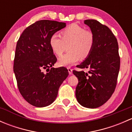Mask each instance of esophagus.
Segmentation results:
<instances>
[{
  "label": "esophagus",
  "instance_id": "obj_1",
  "mask_svg": "<svg viewBox=\"0 0 132 132\" xmlns=\"http://www.w3.org/2000/svg\"><path fill=\"white\" fill-rule=\"evenodd\" d=\"M68 73H69V74H71L72 73V69L71 68H68Z\"/></svg>",
  "mask_w": 132,
  "mask_h": 132
}]
</instances>
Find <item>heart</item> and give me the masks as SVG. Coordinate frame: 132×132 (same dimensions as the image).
Wrapping results in <instances>:
<instances>
[{
	"instance_id": "obj_1",
	"label": "heart",
	"mask_w": 132,
	"mask_h": 132,
	"mask_svg": "<svg viewBox=\"0 0 132 132\" xmlns=\"http://www.w3.org/2000/svg\"><path fill=\"white\" fill-rule=\"evenodd\" d=\"M60 37L53 34L49 39V46L52 52L61 56L68 46V52L59 58V65L69 66L78 62L80 59H84L91 54L94 45V35L90 30L83 27L72 24L60 32Z\"/></svg>"
}]
</instances>
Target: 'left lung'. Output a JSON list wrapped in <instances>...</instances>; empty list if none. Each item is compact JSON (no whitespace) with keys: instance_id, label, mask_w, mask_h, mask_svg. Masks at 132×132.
Returning <instances> with one entry per match:
<instances>
[{"instance_id":"1","label":"left lung","mask_w":132,"mask_h":132,"mask_svg":"<svg viewBox=\"0 0 132 132\" xmlns=\"http://www.w3.org/2000/svg\"><path fill=\"white\" fill-rule=\"evenodd\" d=\"M94 35V45L89 55L77 67L87 69L73 73L78 78L75 95L83 107L95 109L107 102L115 91L120 68L118 41L106 25L96 20H86Z\"/></svg>"}]
</instances>
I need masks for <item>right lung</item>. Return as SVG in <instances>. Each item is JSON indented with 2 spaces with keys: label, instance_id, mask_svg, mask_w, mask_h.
Returning a JSON list of instances; mask_svg holds the SVG:
<instances>
[{
  "label": "right lung",
  "instance_id": "right-lung-1",
  "mask_svg": "<svg viewBox=\"0 0 132 132\" xmlns=\"http://www.w3.org/2000/svg\"><path fill=\"white\" fill-rule=\"evenodd\" d=\"M65 27L64 22L37 21L23 30L17 41L13 66L17 85L23 98L34 107L52 103L69 75L66 68H52L57 58L48 43L50 37Z\"/></svg>",
  "mask_w": 132,
  "mask_h": 132
}]
</instances>
